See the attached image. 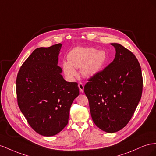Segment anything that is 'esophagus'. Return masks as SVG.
Listing matches in <instances>:
<instances>
[{
    "instance_id": "34e87169",
    "label": "esophagus",
    "mask_w": 156,
    "mask_h": 156,
    "mask_svg": "<svg viewBox=\"0 0 156 156\" xmlns=\"http://www.w3.org/2000/svg\"><path fill=\"white\" fill-rule=\"evenodd\" d=\"M78 87L80 89V92L83 93V90H84V86L82 83H78Z\"/></svg>"
}]
</instances>
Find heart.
I'll return each mask as SVG.
<instances>
[{
	"label": "heart",
	"mask_w": 156,
	"mask_h": 156,
	"mask_svg": "<svg viewBox=\"0 0 156 156\" xmlns=\"http://www.w3.org/2000/svg\"><path fill=\"white\" fill-rule=\"evenodd\" d=\"M106 53L94 48L76 47L67 55L68 61L63 63V70L66 77L73 79L78 76L75 69H80L84 77L90 78L103 68L106 61Z\"/></svg>",
	"instance_id": "1"
}]
</instances>
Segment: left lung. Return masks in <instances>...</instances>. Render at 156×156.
Masks as SVG:
<instances>
[{"mask_svg": "<svg viewBox=\"0 0 156 156\" xmlns=\"http://www.w3.org/2000/svg\"><path fill=\"white\" fill-rule=\"evenodd\" d=\"M114 61L93 76L84 86L91 115L95 125L106 133L121 130L130 121L142 96L140 65L133 53L121 44Z\"/></svg>", "mask_w": 156, "mask_h": 156, "instance_id": "obj_1", "label": "left lung"}]
</instances>
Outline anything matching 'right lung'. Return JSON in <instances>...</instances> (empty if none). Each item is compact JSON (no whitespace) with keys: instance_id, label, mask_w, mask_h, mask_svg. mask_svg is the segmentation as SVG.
Wrapping results in <instances>:
<instances>
[{"instance_id":"right-lung-1","label":"right lung","mask_w":156,"mask_h":156,"mask_svg":"<svg viewBox=\"0 0 156 156\" xmlns=\"http://www.w3.org/2000/svg\"><path fill=\"white\" fill-rule=\"evenodd\" d=\"M62 44L34 50L17 76V103L38 134L57 135L67 125L73 101L79 95L76 82L65 80L58 57Z\"/></svg>"}]
</instances>
